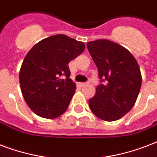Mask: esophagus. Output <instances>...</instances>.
Masks as SVG:
<instances>
[{"instance_id":"1","label":"esophagus","mask_w":157,"mask_h":157,"mask_svg":"<svg viewBox=\"0 0 157 157\" xmlns=\"http://www.w3.org/2000/svg\"><path fill=\"white\" fill-rule=\"evenodd\" d=\"M87 84H88V82H81V83H80V86H81V87H85V86H87Z\"/></svg>"}]
</instances>
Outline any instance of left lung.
<instances>
[{"mask_svg":"<svg viewBox=\"0 0 157 157\" xmlns=\"http://www.w3.org/2000/svg\"><path fill=\"white\" fill-rule=\"evenodd\" d=\"M87 47L101 81L95 96L88 100L90 109L101 120H119L132 109L140 91L138 62L128 50L109 40L89 42Z\"/></svg>","mask_w":157,"mask_h":157,"instance_id":"left-lung-1","label":"left lung"}]
</instances>
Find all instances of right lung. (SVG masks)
I'll use <instances>...</instances> for the list:
<instances>
[{"label": "right lung", "instance_id": "obj_1", "mask_svg": "<svg viewBox=\"0 0 157 157\" xmlns=\"http://www.w3.org/2000/svg\"><path fill=\"white\" fill-rule=\"evenodd\" d=\"M84 49L82 42L59 34L40 41L29 51L19 83L24 100L36 115L55 119L67 110L76 89L68 64Z\"/></svg>", "mask_w": 157, "mask_h": 157}]
</instances>
